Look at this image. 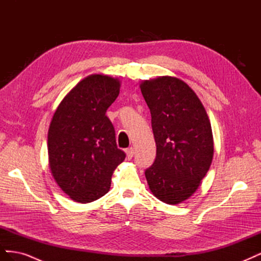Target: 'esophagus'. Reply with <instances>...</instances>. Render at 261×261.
<instances>
[{
    "label": "esophagus",
    "instance_id": "esophagus-1",
    "mask_svg": "<svg viewBox=\"0 0 261 261\" xmlns=\"http://www.w3.org/2000/svg\"><path fill=\"white\" fill-rule=\"evenodd\" d=\"M134 153H135V151H134V148H132V147L126 150V154H127L128 159H132V158L134 156Z\"/></svg>",
    "mask_w": 261,
    "mask_h": 261
}]
</instances>
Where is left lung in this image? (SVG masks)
Returning <instances> with one entry per match:
<instances>
[{"label":"left lung","instance_id":"1","mask_svg":"<svg viewBox=\"0 0 261 261\" xmlns=\"http://www.w3.org/2000/svg\"><path fill=\"white\" fill-rule=\"evenodd\" d=\"M139 87L156 145L155 160L145 172L149 189L165 203H180L197 191L211 165L210 120L195 91L179 78L161 76Z\"/></svg>","mask_w":261,"mask_h":261}]
</instances>
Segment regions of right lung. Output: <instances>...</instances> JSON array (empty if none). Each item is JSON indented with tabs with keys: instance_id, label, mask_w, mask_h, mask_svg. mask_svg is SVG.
Masks as SVG:
<instances>
[{
	"instance_id": "obj_1",
	"label": "right lung",
	"mask_w": 261,
	"mask_h": 261,
	"mask_svg": "<svg viewBox=\"0 0 261 261\" xmlns=\"http://www.w3.org/2000/svg\"><path fill=\"white\" fill-rule=\"evenodd\" d=\"M120 88L116 77L89 75L63 98L53 114L48 132L50 171L76 202L88 203L105 196L114 170L125 159L106 115Z\"/></svg>"
}]
</instances>
